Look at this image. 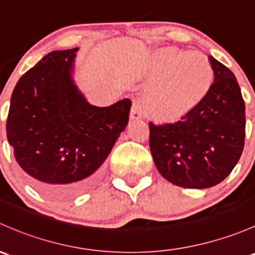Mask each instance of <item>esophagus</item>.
<instances>
[{
  "mask_svg": "<svg viewBox=\"0 0 255 255\" xmlns=\"http://www.w3.org/2000/svg\"><path fill=\"white\" fill-rule=\"evenodd\" d=\"M130 121H138L141 119V112H140V107H139V104L134 101L133 103L132 110H130Z\"/></svg>",
  "mask_w": 255,
  "mask_h": 255,
  "instance_id": "1",
  "label": "esophagus"
}]
</instances>
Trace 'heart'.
Here are the masks:
<instances>
[{
  "label": "heart",
  "mask_w": 255,
  "mask_h": 255,
  "mask_svg": "<svg viewBox=\"0 0 255 255\" xmlns=\"http://www.w3.org/2000/svg\"><path fill=\"white\" fill-rule=\"evenodd\" d=\"M148 76L157 79L144 94V109L161 122L184 116L205 98L214 83L213 67L203 53L176 49L155 51Z\"/></svg>",
  "instance_id": "obj_1"
}]
</instances>
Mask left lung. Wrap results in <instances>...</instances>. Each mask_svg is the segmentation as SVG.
Here are the masks:
<instances>
[{
    "instance_id": "8db88e82",
    "label": "left lung",
    "mask_w": 255,
    "mask_h": 255,
    "mask_svg": "<svg viewBox=\"0 0 255 255\" xmlns=\"http://www.w3.org/2000/svg\"><path fill=\"white\" fill-rule=\"evenodd\" d=\"M214 84L181 121L150 122V151L161 176L178 187L216 186L237 165L246 135V106L235 74L210 56Z\"/></svg>"
}]
</instances>
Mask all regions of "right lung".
Here are the masks:
<instances>
[{"mask_svg":"<svg viewBox=\"0 0 255 255\" xmlns=\"http://www.w3.org/2000/svg\"><path fill=\"white\" fill-rule=\"evenodd\" d=\"M78 47L52 51L20 77L10 98L7 139L31 184L66 199L89 189L128 125L130 100L90 105L74 83Z\"/></svg>","mask_w":255,"mask_h":255,"instance_id":"1","label":"right lung"}]
</instances>
